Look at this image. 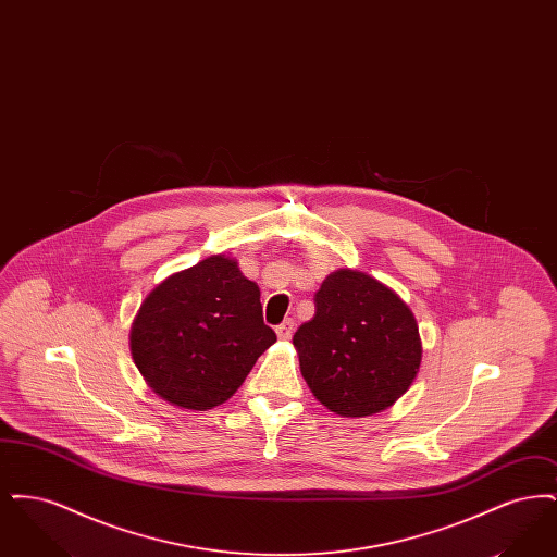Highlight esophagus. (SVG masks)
Wrapping results in <instances>:
<instances>
[{"label": "esophagus", "mask_w": 557, "mask_h": 557, "mask_svg": "<svg viewBox=\"0 0 557 557\" xmlns=\"http://www.w3.org/2000/svg\"><path fill=\"white\" fill-rule=\"evenodd\" d=\"M275 332H277V336H280L282 341H290L292 334H294V319H284V321L275 327Z\"/></svg>", "instance_id": "obj_1"}]
</instances>
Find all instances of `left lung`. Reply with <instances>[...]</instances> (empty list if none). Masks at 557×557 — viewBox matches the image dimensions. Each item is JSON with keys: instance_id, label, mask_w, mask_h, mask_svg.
<instances>
[{"instance_id": "8db88e82", "label": "left lung", "mask_w": 557, "mask_h": 557, "mask_svg": "<svg viewBox=\"0 0 557 557\" xmlns=\"http://www.w3.org/2000/svg\"><path fill=\"white\" fill-rule=\"evenodd\" d=\"M315 315L292 343L311 393L343 418L380 413L407 393L422 361L418 323L395 292L341 269L315 292Z\"/></svg>"}]
</instances>
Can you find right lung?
<instances>
[{
    "instance_id": "1",
    "label": "right lung",
    "mask_w": 557,
    "mask_h": 557,
    "mask_svg": "<svg viewBox=\"0 0 557 557\" xmlns=\"http://www.w3.org/2000/svg\"><path fill=\"white\" fill-rule=\"evenodd\" d=\"M275 341L259 286L216 255L148 294L133 321L132 355L159 397L207 411L238 391Z\"/></svg>"
}]
</instances>
